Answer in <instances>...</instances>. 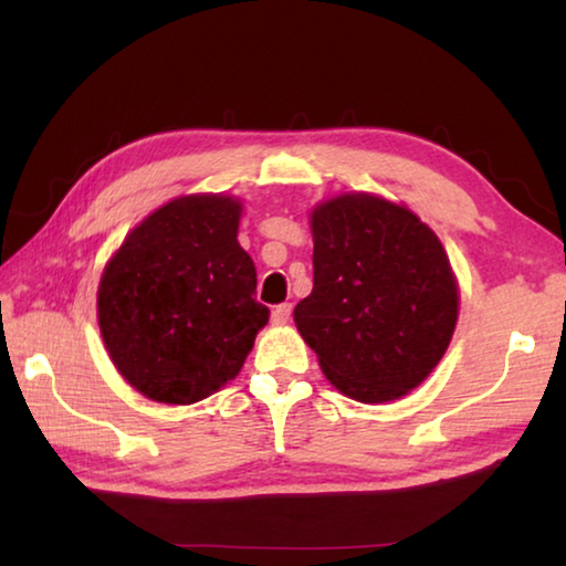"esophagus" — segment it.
Here are the masks:
<instances>
[{"label":"esophagus","mask_w":566,"mask_h":566,"mask_svg":"<svg viewBox=\"0 0 566 566\" xmlns=\"http://www.w3.org/2000/svg\"><path fill=\"white\" fill-rule=\"evenodd\" d=\"M292 317V304L284 302V304H276L272 310V322L274 324H286Z\"/></svg>","instance_id":"esophagus-1"}]
</instances>
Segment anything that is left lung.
<instances>
[{"label": "left lung", "mask_w": 566, "mask_h": 566, "mask_svg": "<svg viewBox=\"0 0 566 566\" xmlns=\"http://www.w3.org/2000/svg\"><path fill=\"white\" fill-rule=\"evenodd\" d=\"M314 286L294 306L302 339L342 395L405 397L444 357L459 290L442 242L407 207L342 195L312 212Z\"/></svg>", "instance_id": "8db88e82"}]
</instances>
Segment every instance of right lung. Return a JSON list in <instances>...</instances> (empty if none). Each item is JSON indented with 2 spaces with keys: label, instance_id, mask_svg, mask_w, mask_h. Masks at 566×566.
Returning a JSON list of instances; mask_svg holds the SVG:
<instances>
[{
  "label": "right lung",
  "instance_id": "right-lung-1",
  "mask_svg": "<svg viewBox=\"0 0 566 566\" xmlns=\"http://www.w3.org/2000/svg\"><path fill=\"white\" fill-rule=\"evenodd\" d=\"M242 205L171 199L134 227L104 266L97 314L114 367L161 405H195L242 369L270 310L237 242Z\"/></svg>",
  "mask_w": 566,
  "mask_h": 566
}]
</instances>
